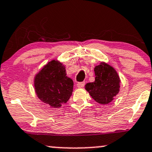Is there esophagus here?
Listing matches in <instances>:
<instances>
[{
  "instance_id": "esophagus-1",
  "label": "esophagus",
  "mask_w": 152,
  "mask_h": 152,
  "mask_svg": "<svg viewBox=\"0 0 152 152\" xmlns=\"http://www.w3.org/2000/svg\"><path fill=\"white\" fill-rule=\"evenodd\" d=\"M84 86H85V82H84V81L79 82V83H77V87L78 88H81L83 87Z\"/></svg>"
}]
</instances>
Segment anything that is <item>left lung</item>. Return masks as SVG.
<instances>
[{
	"mask_svg": "<svg viewBox=\"0 0 152 152\" xmlns=\"http://www.w3.org/2000/svg\"><path fill=\"white\" fill-rule=\"evenodd\" d=\"M94 72L95 81L88 83L85 89L97 103L107 104L119 93L120 78L114 67L104 62L95 66Z\"/></svg>",
	"mask_w": 152,
	"mask_h": 152,
	"instance_id": "8db88e82",
	"label": "left lung"
}]
</instances>
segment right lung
<instances>
[{
  "instance_id": "right-lung-1",
  "label": "right lung",
  "mask_w": 152,
  "mask_h": 152,
  "mask_svg": "<svg viewBox=\"0 0 152 152\" xmlns=\"http://www.w3.org/2000/svg\"><path fill=\"white\" fill-rule=\"evenodd\" d=\"M36 95L43 102L53 108H59L72 95L74 82L66 76L65 66L59 61L48 62L34 77Z\"/></svg>"
}]
</instances>
